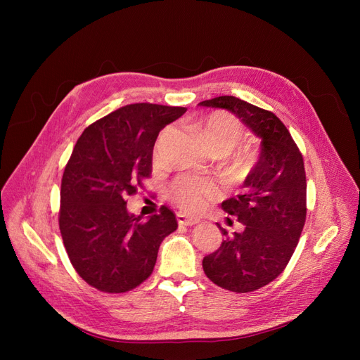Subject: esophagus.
Wrapping results in <instances>:
<instances>
[{
	"instance_id": "obj_1",
	"label": "esophagus",
	"mask_w": 360,
	"mask_h": 360,
	"mask_svg": "<svg viewBox=\"0 0 360 360\" xmlns=\"http://www.w3.org/2000/svg\"><path fill=\"white\" fill-rule=\"evenodd\" d=\"M177 222L179 225H188V226H192L195 224H198L200 219L198 217H191V216H186L184 213H177Z\"/></svg>"
}]
</instances>
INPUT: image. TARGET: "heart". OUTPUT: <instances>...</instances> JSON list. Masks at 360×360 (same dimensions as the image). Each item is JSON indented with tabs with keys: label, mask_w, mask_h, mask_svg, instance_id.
<instances>
[{
	"label": "heart",
	"mask_w": 360,
	"mask_h": 360,
	"mask_svg": "<svg viewBox=\"0 0 360 360\" xmlns=\"http://www.w3.org/2000/svg\"><path fill=\"white\" fill-rule=\"evenodd\" d=\"M193 129L213 155H225L226 151H230L242 139L243 132L240 122L234 115L222 111H216L200 118L193 124ZM169 135L171 127L162 130L156 143V151L163 146ZM250 159H252V155L249 151H242L236 158V165L238 168H245L249 165ZM169 195L180 209L197 213L209 202L219 198L221 191L212 180L181 176L171 183Z\"/></svg>",
	"instance_id": "1"
}]
</instances>
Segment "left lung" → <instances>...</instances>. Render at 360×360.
Returning a JSON list of instances; mask_svg holds the SVG:
<instances>
[{
  "mask_svg": "<svg viewBox=\"0 0 360 360\" xmlns=\"http://www.w3.org/2000/svg\"><path fill=\"white\" fill-rule=\"evenodd\" d=\"M226 110L261 139L257 165L243 181L245 192L222 202V209L243 225L204 257L212 282L234 292H249L276 279L296 249L307 219V176L303 158L284 123L270 111L234 96L198 103Z\"/></svg>",
  "mask_w": 360,
  "mask_h": 360,
  "instance_id": "obj_1",
  "label": "left lung"
}]
</instances>
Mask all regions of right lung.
Listing matches in <instances>:
<instances>
[{"label": "right lung", "mask_w": 360, "mask_h": 360, "mask_svg": "<svg viewBox=\"0 0 360 360\" xmlns=\"http://www.w3.org/2000/svg\"><path fill=\"white\" fill-rule=\"evenodd\" d=\"M186 108L132 103L86 127L64 168L58 224L78 275L105 292L138 287L155 269L163 238L177 230L168 207L143 221L126 198L151 174L160 130Z\"/></svg>", "instance_id": "1"}]
</instances>
